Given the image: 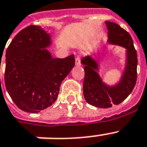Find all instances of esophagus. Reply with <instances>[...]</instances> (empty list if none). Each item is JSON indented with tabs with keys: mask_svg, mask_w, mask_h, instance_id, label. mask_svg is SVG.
<instances>
[{
	"mask_svg": "<svg viewBox=\"0 0 147 147\" xmlns=\"http://www.w3.org/2000/svg\"><path fill=\"white\" fill-rule=\"evenodd\" d=\"M76 65L77 66H79L81 65V58L80 56H77L76 58Z\"/></svg>",
	"mask_w": 147,
	"mask_h": 147,
	"instance_id": "esophagus-1",
	"label": "esophagus"
}]
</instances>
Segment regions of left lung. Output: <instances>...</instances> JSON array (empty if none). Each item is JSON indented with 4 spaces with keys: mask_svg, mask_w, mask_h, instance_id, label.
Returning a JSON list of instances; mask_svg holds the SVG:
<instances>
[{
    "mask_svg": "<svg viewBox=\"0 0 147 147\" xmlns=\"http://www.w3.org/2000/svg\"><path fill=\"white\" fill-rule=\"evenodd\" d=\"M108 30L107 42L113 45L124 47L127 55L125 69L117 85L109 86L103 82L98 74V64L90 55L81 60L84 65L85 78L83 82V94L89 105L100 108L111 107L125 100L132 92L137 82V55L134 42L128 32L118 24L105 22Z\"/></svg>",
    "mask_w": 147,
    "mask_h": 147,
    "instance_id": "obj_1",
    "label": "left lung"
}]
</instances>
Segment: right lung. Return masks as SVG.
<instances>
[{
    "label": "right lung",
    "instance_id": "obj_1",
    "mask_svg": "<svg viewBox=\"0 0 147 147\" xmlns=\"http://www.w3.org/2000/svg\"><path fill=\"white\" fill-rule=\"evenodd\" d=\"M51 42L49 33L30 25L15 36L6 51V88L24 111L38 113L54 104L61 83L75 66L74 55L53 58L47 49Z\"/></svg>",
    "mask_w": 147,
    "mask_h": 147
}]
</instances>
